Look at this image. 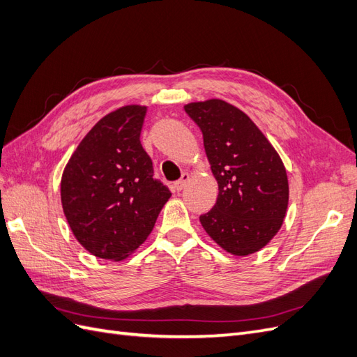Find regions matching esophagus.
<instances>
[{
	"label": "esophagus",
	"mask_w": 357,
	"mask_h": 357,
	"mask_svg": "<svg viewBox=\"0 0 357 357\" xmlns=\"http://www.w3.org/2000/svg\"><path fill=\"white\" fill-rule=\"evenodd\" d=\"M189 174H188V172H183V174H181V177H180V180H177L176 183H174V185H172V186H174V189L177 190V192H180L183 188H185L186 186V183L189 181Z\"/></svg>",
	"instance_id": "34e87169"
}]
</instances>
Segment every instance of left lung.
<instances>
[{
    "mask_svg": "<svg viewBox=\"0 0 357 357\" xmlns=\"http://www.w3.org/2000/svg\"><path fill=\"white\" fill-rule=\"evenodd\" d=\"M185 112L204 138L219 195L199 215L211 238L235 256L252 255L282 228L289 202L282 159L252 119L222 100L190 102Z\"/></svg>",
    "mask_w": 357,
    "mask_h": 357,
    "instance_id": "obj_1",
    "label": "left lung"
}]
</instances>
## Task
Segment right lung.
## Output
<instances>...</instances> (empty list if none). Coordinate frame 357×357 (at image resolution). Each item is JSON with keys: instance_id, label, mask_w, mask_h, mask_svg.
I'll return each instance as SVG.
<instances>
[{"instance_id": "1", "label": "right lung", "mask_w": 357, "mask_h": 357, "mask_svg": "<svg viewBox=\"0 0 357 357\" xmlns=\"http://www.w3.org/2000/svg\"><path fill=\"white\" fill-rule=\"evenodd\" d=\"M147 107L104 116L63 169V214L77 241L101 259L121 261L142 245L169 199L139 142Z\"/></svg>"}]
</instances>
